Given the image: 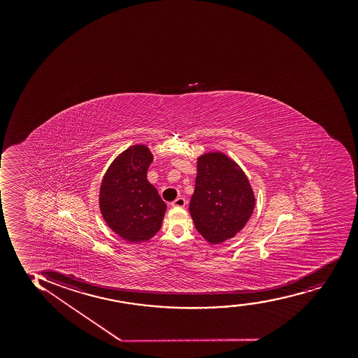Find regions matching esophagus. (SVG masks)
<instances>
[{
	"mask_svg": "<svg viewBox=\"0 0 358 358\" xmlns=\"http://www.w3.org/2000/svg\"><path fill=\"white\" fill-rule=\"evenodd\" d=\"M171 206H174V208H184V206H186L185 198H177L176 201H172V203H171Z\"/></svg>",
	"mask_w": 358,
	"mask_h": 358,
	"instance_id": "34e87169",
	"label": "esophagus"
}]
</instances>
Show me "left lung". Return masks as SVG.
<instances>
[{
    "instance_id": "left-lung-1",
    "label": "left lung",
    "mask_w": 358,
    "mask_h": 358,
    "mask_svg": "<svg viewBox=\"0 0 358 358\" xmlns=\"http://www.w3.org/2000/svg\"><path fill=\"white\" fill-rule=\"evenodd\" d=\"M255 196L241 167L222 152L198 157L189 215L198 233L213 245L234 238L253 214Z\"/></svg>"
}]
</instances>
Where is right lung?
I'll return each instance as SVG.
<instances>
[{"label":"right lung","instance_id":"add662e5","mask_svg":"<svg viewBox=\"0 0 358 358\" xmlns=\"http://www.w3.org/2000/svg\"><path fill=\"white\" fill-rule=\"evenodd\" d=\"M150 149L134 144L115 157L100 184L99 208L107 226L130 243L148 241L160 230L167 206L147 179Z\"/></svg>","mask_w":358,"mask_h":358}]
</instances>
